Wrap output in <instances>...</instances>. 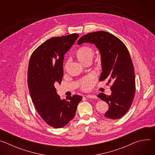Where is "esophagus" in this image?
Returning a JSON list of instances; mask_svg holds the SVG:
<instances>
[{
	"instance_id": "1",
	"label": "esophagus",
	"mask_w": 155,
	"mask_h": 155,
	"mask_svg": "<svg viewBox=\"0 0 155 155\" xmlns=\"http://www.w3.org/2000/svg\"><path fill=\"white\" fill-rule=\"evenodd\" d=\"M86 97L87 98H91V99H97V97L96 96H93V95H87Z\"/></svg>"
}]
</instances>
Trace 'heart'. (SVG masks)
Instances as JSON below:
<instances>
[{
  "label": "heart",
  "instance_id": "1",
  "mask_svg": "<svg viewBox=\"0 0 155 155\" xmlns=\"http://www.w3.org/2000/svg\"><path fill=\"white\" fill-rule=\"evenodd\" d=\"M95 51L94 49L88 46H81L79 47L75 53V57L84 65L90 64L92 61ZM68 64H65L64 69L65 70ZM97 78L94 75H90L83 78L80 81V89L84 91H90L96 82Z\"/></svg>",
  "mask_w": 155,
  "mask_h": 155
}]
</instances>
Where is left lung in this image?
<instances>
[{"instance_id":"left-lung-1","label":"left lung","mask_w":155,"mask_h":155,"mask_svg":"<svg viewBox=\"0 0 155 155\" xmlns=\"http://www.w3.org/2000/svg\"><path fill=\"white\" fill-rule=\"evenodd\" d=\"M85 42L95 44L100 51L102 72L99 80L107 78L108 83L113 82L111 95H97L109 105L105 117L120 118L128 111L136 92L134 68L129 51L121 40L105 31L87 34L78 40V45Z\"/></svg>"}]
</instances>
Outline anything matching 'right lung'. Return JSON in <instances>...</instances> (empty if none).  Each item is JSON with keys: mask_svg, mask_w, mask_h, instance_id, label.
<instances>
[{"mask_svg": "<svg viewBox=\"0 0 155 155\" xmlns=\"http://www.w3.org/2000/svg\"><path fill=\"white\" fill-rule=\"evenodd\" d=\"M78 34L52 37L38 47L29 62L28 83L37 112L47 124L61 128L73 119L82 97L61 99L54 84L63 77L64 55L78 38Z\"/></svg>", "mask_w": 155, "mask_h": 155, "instance_id": "obj_1", "label": "right lung"}]
</instances>
